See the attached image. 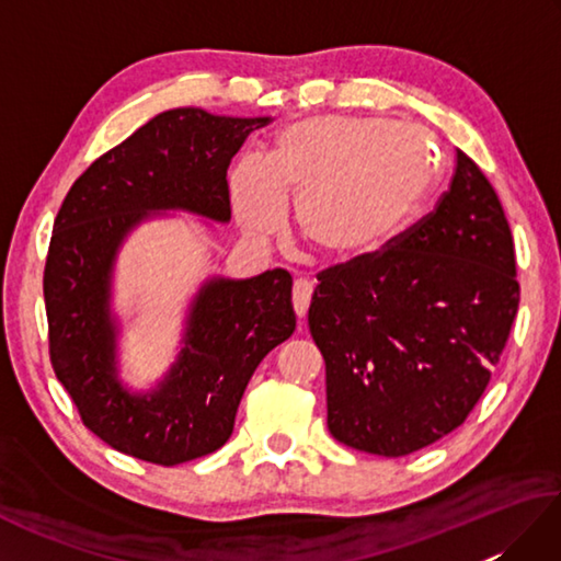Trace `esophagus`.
I'll use <instances>...</instances> for the list:
<instances>
[{
  "instance_id": "1",
  "label": "esophagus",
  "mask_w": 561,
  "mask_h": 561,
  "mask_svg": "<svg viewBox=\"0 0 561 561\" xmlns=\"http://www.w3.org/2000/svg\"><path fill=\"white\" fill-rule=\"evenodd\" d=\"M311 296H313V282H308V279H296L294 282V311H296V316H299L301 320L306 318V313H308V306H311Z\"/></svg>"
}]
</instances>
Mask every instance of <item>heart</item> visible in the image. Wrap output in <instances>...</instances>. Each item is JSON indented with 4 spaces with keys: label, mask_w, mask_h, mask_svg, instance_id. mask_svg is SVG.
Masks as SVG:
<instances>
[{
    "label": "heart",
    "mask_w": 561,
    "mask_h": 561,
    "mask_svg": "<svg viewBox=\"0 0 561 561\" xmlns=\"http://www.w3.org/2000/svg\"><path fill=\"white\" fill-rule=\"evenodd\" d=\"M436 153L422 127L376 117L311 115L282 127L265 161L229 173L243 229L270 238L294 202V221L330 257H362L392 241L434 183Z\"/></svg>",
    "instance_id": "b5f03b06"
}]
</instances>
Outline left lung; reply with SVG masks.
<instances>
[{
    "label": "left lung",
    "mask_w": 561,
    "mask_h": 561,
    "mask_svg": "<svg viewBox=\"0 0 561 561\" xmlns=\"http://www.w3.org/2000/svg\"><path fill=\"white\" fill-rule=\"evenodd\" d=\"M318 282L308 328L325 359L328 428L386 458L465 422L520 299L502 202L460 149L448 193L426 219Z\"/></svg>",
    "instance_id": "left-lung-1"
}]
</instances>
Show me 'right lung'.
<instances>
[{
    "instance_id": "obj_1",
    "label": "right lung",
    "mask_w": 561,
    "mask_h": 561,
    "mask_svg": "<svg viewBox=\"0 0 561 561\" xmlns=\"http://www.w3.org/2000/svg\"><path fill=\"white\" fill-rule=\"evenodd\" d=\"M270 117L173 108L93 161L55 219L45 262L50 362L93 434L127 456L178 465L229 440L257 364L291 337V274L250 279L211 274L185 308L175 359L147 390L121 378L123 318L115 313V265L139 226L197 214L229 224L231 159Z\"/></svg>"
}]
</instances>
